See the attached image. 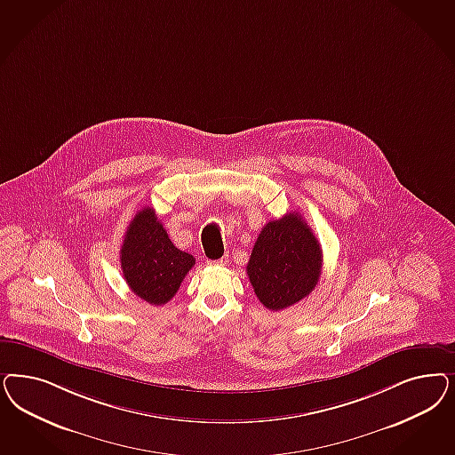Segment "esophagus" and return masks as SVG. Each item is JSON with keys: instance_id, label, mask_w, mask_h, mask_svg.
<instances>
[{"instance_id": "esophagus-1", "label": "esophagus", "mask_w": 455, "mask_h": 455, "mask_svg": "<svg viewBox=\"0 0 455 455\" xmlns=\"http://www.w3.org/2000/svg\"><path fill=\"white\" fill-rule=\"evenodd\" d=\"M209 266H226L228 264V258L224 256V258H220V259H216V261H207Z\"/></svg>"}]
</instances>
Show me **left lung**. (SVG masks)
Wrapping results in <instances>:
<instances>
[{"mask_svg": "<svg viewBox=\"0 0 455 455\" xmlns=\"http://www.w3.org/2000/svg\"><path fill=\"white\" fill-rule=\"evenodd\" d=\"M322 246L301 214L269 220L258 235L246 266L258 299L271 311L293 307L320 281Z\"/></svg>", "mask_w": 455, "mask_h": 455, "instance_id": "8db88e82", "label": "left lung"}]
</instances>
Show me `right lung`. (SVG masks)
Returning <instances> with one entry per match:
<instances>
[{
  "label": "right lung",
  "instance_id": "add662e5",
  "mask_svg": "<svg viewBox=\"0 0 455 455\" xmlns=\"http://www.w3.org/2000/svg\"><path fill=\"white\" fill-rule=\"evenodd\" d=\"M196 264L189 252L177 250L154 209H140L131 220L120 250L124 278L132 293L150 305H165Z\"/></svg>",
  "mask_w": 455,
  "mask_h": 455
}]
</instances>
